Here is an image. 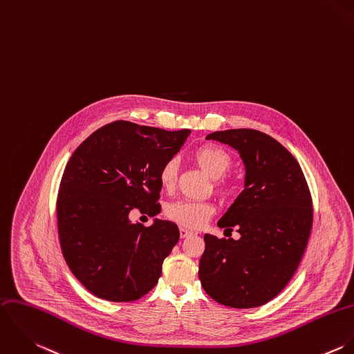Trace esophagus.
<instances>
[{"label":"esophagus","instance_id":"obj_1","mask_svg":"<svg viewBox=\"0 0 354 354\" xmlns=\"http://www.w3.org/2000/svg\"><path fill=\"white\" fill-rule=\"evenodd\" d=\"M194 235V232L192 231H188V230H185V228H180V237L181 239H185V237H188V236Z\"/></svg>","mask_w":354,"mask_h":354}]
</instances>
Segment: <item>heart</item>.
Returning a JSON list of instances; mask_svg holds the SVG:
<instances>
[{
  "instance_id": "1",
  "label": "heart",
  "mask_w": 354,
  "mask_h": 354,
  "mask_svg": "<svg viewBox=\"0 0 354 354\" xmlns=\"http://www.w3.org/2000/svg\"><path fill=\"white\" fill-rule=\"evenodd\" d=\"M192 158L195 163L214 181L216 192L224 201H234L240 194V184L235 178L227 177L232 166L231 155L216 144H203L198 147ZM177 180V162L176 159L166 160L159 170V183L166 189H173ZM216 207L212 202H192V201H177L170 203L165 214L173 223L189 228L198 230L213 217Z\"/></svg>"
}]
</instances>
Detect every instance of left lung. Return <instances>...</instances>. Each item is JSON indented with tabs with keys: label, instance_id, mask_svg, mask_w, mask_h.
<instances>
[{
	"label": "left lung",
	"instance_id": "left-lung-1",
	"mask_svg": "<svg viewBox=\"0 0 354 354\" xmlns=\"http://www.w3.org/2000/svg\"><path fill=\"white\" fill-rule=\"evenodd\" d=\"M245 167L244 189L218 221L240 239L205 235L199 279L218 304L236 309L265 305L294 276L312 231V195L304 171L273 137L254 129L214 131Z\"/></svg>",
	"mask_w": 354,
	"mask_h": 354
}]
</instances>
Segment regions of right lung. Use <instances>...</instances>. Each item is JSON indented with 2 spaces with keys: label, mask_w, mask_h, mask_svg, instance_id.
<instances>
[{
  "label": "right lung",
  "mask_w": 354,
  "mask_h": 354,
  "mask_svg": "<svg viewBox=\"0 0 354 354\" xmlns=\"http://www.w3.org/2000/svg\"><path fill=\"white\" fill-rule=\"evenodd\" d=\"M189 133L115 120L71 155L56 202L59 240L68 268L93 295L131 302L158 283L180 231L162 220L133 224L129 213L160 212L159 170Z\"/></svg>",
  "instance_id": "obj_1"
}]
</instances>
